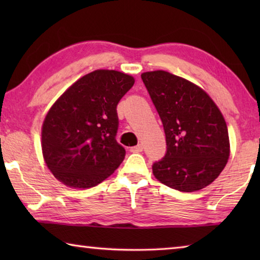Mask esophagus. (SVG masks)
<instances>
[{
	"label": "esophagus",
	"instance_id": "esophagus-1",
	"mask_svg": "<svg viewBox=\"0 0 260 260\" xmlns=\"http://www.w3.org/2000/svg\"><path fill=\"white\" fill-rule=\"evenodd\" d=\"M142 150H143V146H142V144H141V143L138 144V146L131 148V151H132V152H136V153L141 152Z\"/></svg>",
	"mask_w": 260,
	"mask_h": 260
}]
</instances>
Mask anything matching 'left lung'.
Listing matches in <instances>:
<instances>
[{
    "label": "left lung",
    "mask_w": 260,
    "mask_h": 260,
    "mask_svg": "<svg viewBox=\"0 0 260 260\" xmlns=\"http://www.w3.org/2000/svg\"><path fill=\"white\" fill-rule=\"evenodd\" d=\"M141 78L159 114L166 155L152 165L158 181L192 192L212 183L231 155L226 120L200 86L170 72H144Z\"/></svg>",
    "instance_id": "8db88e82"
}]
</instances>
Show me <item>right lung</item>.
<instances>
[{
    "label": "right lung",
    "mask_w": 260,
    "mask_h": 260,
    "mask_svg": "<svg viewBox=\"0 0 260 260\" xmlns=\"http://www.w3.org/2000/svg\"><path fill=\"white\" fill-rule=\"evenodd\" d=\"M135 79L116 70H95L72 83L47 112L41 148L54 177L74 189L95 187L125 158L117 143V104Z\"/></svg>",
    "instance_id": "1"
}]
</instances>
